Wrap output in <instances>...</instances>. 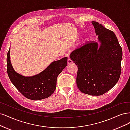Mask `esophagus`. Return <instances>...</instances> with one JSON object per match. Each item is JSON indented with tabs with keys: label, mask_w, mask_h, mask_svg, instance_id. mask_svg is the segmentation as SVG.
Returning <instances> with one entry per match:
<instances>
[{
	"label": "esophagus",
	"mask_w": 130,
	"mask_h": 130,
	"mask_svg": "<svg viewBox=\"0 0 130 130\" xmlns=\"http://www.w3.org/2000/svg\"><path fill=\"white\" fill-rule=\"evenodd\" d=\"M72 60H71V59H68V64L69 65V64H71L72 63Z\"/></svg>",
	"instance_id": "esophagus-1"
}]
</instances>
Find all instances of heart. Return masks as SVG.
<instances>
[{
  "label": "heart",
  "mask_w": 130,
  "mask_h": 130,
  "mask_svg": "<svg viewBox=\"0 0 130 130\" xmlns=\"http://www.w3.org/2000/svg\"><path fill=\"white\" fill-rule=\"evenodd\" d=\"M87 42V38H84V39H83L82 40V41L80 43V45H79V46H84Z\"/></svg>",
  "instance_id": "heart-1"
}]
</instances>
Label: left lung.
Listing matches in <instances>:
<instances>
[{"label":"left lung","mask_w":130,"mask_h":130,"mask_svg":"<svg viewBox=\"0 0 130 130\" xmlns=\"http://www.w3.org/2000/svg\"><path fill=\"white\" fill-rule=\"evenodd\" d=\"M98 42L75 50L70 58L78 67L77 85L82 92L91 95L106 93L118 82L123 52L114 32L92 22Z\"/></svg>","instance_id":"1"}]
</instances>
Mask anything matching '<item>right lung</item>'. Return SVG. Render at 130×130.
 <instances>
[{
  "instance_id": "add662e5",
  "label": "right lung",
  "mask_w": 130,
  "mask_h": 130,
  "mask_svg": "<svg viewBox=\"0 0 130 130\" xmlns=\"http://www.w3.org/2000/svg\"><path fill=\"white\" fill-rule=\"evenodd\" d=\"M68 58L52 62L42 72L33 76H24L14 70L10 60V48L7 54V74L11 82L26 98L33 100L49 97L54 92L57 79L67 66Z\"/></svg>"
}]
</instances>
